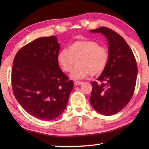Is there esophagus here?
<instances>
[{
    "instance_id": "34e87169",
    "label": "esophagus",
    "mask_w": 149,
    "mask_h": 149,
    "mask_svg": "<svg viewBox=\"0 0 149 149\" xmlns=\"http://www.w3.org/2000/svg\"><path fill=\"white\" fill-rule=\"evenodd\" d=\"M83 83L81 81H74V85H81Z\"/></svg>"
}]
</instances>
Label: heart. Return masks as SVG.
<instances>
[{"label":"heart","instance_id":"b5f03b06","mask_svg":"<svg viewBox=\"0 0 149 149\" xmlns=\"http://www.w3.org/2000/svg\"><path fill=\"white\" fill-rule=\"evenodd\" d=\"M109 51L91 40L76 41L68 49H62L58 56L59 64L64 72L72 73L74 79H82L88 75H99L104 71L109 61Z\"/></svg>","mask_w":149,"mask_h":149}]
</instances>
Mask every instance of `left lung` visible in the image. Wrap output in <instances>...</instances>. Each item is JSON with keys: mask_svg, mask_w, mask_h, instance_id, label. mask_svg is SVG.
Masks as SVG:
<instances>
[{"mask_svg": "<svg viewBox=\"0 0 149 149\" xmlns=\"http://www.w3.org/2000/svg\"><path fill=\"white\" fill-rule=\"evenodd\" d=\"M107 37L109 61L106 69L93 81L90 102L95 110L104 116L117 114L132 99L136 85L137 66L133 52L125 39L108 27L90 30Z\"/></svg>", "mask_w": 149, "mask_h": 149, "instance_id": "obj_1", "label": "left lung"}]
</instances>
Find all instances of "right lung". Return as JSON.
<instances>
[{
    "label": "right lung",
    "instance_id": "obj_1",
    "mask_svg": "<svg viewBox=\"0 0 149 149\" xmlns=\"http://www.w3.org/2000/svg\"><path fill=\"white\" fill-rule=\"evenodd\" d=\"M60 45L54 36L40 37L14 57L12 86L17 101L37 119H56L68 104L74 82L58 65Z\"/></svg>",
    "mask_w": 149,
    "mask_h": 149
}]
</instances>
